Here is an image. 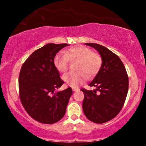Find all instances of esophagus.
<instances>
[{"label":"esophagus","mask_w":146,"mask_h":146,"mask_svg":"<svg viewBox=\"0 0 146 146\" xmlns=\"http://www.w3.org/2000/svg\"><path fill=\"white\" fill-rule=\"evenodd\" d=\"M72 90L74 92H76V91H78L79 89L78 88H72Z\"/></svg>","instance_id":"esophagus-1"}]
</instances>
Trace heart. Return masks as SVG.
<instances>
[{"label":"heart","instance_id":"heart-1","mask_svg":"<svg viewBox=\"0 0 146 146\" xmlns=\"http://www.w3.org/2000/svg\"><path fill=\"white\" fill-rule=\"evenodd\" d=\"M78 60L76 72H68L62 76L67 85L77 87L84 82L86 77L92 78L98 72L102 64L101 56L93 52L89 48L76 46L66 50L64 54H58L54 59V64L60 72H65L68 68L70 61Z\"/></svg>","mask_w":146,"mask_h":146}]
</instances>
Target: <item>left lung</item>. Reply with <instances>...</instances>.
Listing matches in <instances>:
<instances>
[{"instance_id": "1", "label": "left lung", "mask_w": 146, "mask_h": 146, "mask_svg": "<svg viewBox=\"0 0 146 146\" xmlns=\"http://www.w3.org/2000/svg\"><path fill=\"white\" fill-rule=\"evenodd\" d=\"M85 44L98 52L102 64L89 84L95 90H81L84 95L83 111L89 120L103 123L115 117L122 108L128 91V76L120 58L106 47L94 43Z\"/></svg>"}]
</instances>
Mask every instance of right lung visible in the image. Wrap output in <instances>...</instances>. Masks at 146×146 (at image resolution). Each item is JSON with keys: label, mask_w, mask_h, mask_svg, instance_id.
Here are the masks:
<instances>
[{"label": "right lung", "mask_w": 146, "mask_h": 146, "mask_svg": "<svg viewBox=\"0 0 146 146\" xmlns=\"http://www.w3.org/2000/svg\"><path fill=\"white\" fill-rule=\"evenodd\" d=\"M68 44H47L36 50L22 66L19 74V95L27 112L39 122L52 124L62 118L69 99L70 87L55 92L64 84L54 59Z\"/></svg>", "instance_id": "obj_1"}]
</instances>
